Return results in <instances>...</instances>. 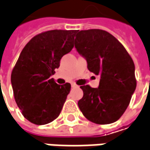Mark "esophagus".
I'll return each instance as SVG.
<instances>
[{
  "instance_id": "1",
  "label": "esophagus",
  "mask_w": 150,
  "mask_h": 150,
  "mask_svg": "<svg viewBox=\"0 0 150 150\" xmlns=\"http://www.w3.org/2000/svg\"><path fill=\"white\" fill-rule=\"evenodd\" d=\"M71 88H76V87H78V85H77V84H75L74 83H71Z\"/></svg>"
}]
</instances>
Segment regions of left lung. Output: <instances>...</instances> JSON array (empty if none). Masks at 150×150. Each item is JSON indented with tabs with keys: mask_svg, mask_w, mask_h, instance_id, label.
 Masks as SVG:
<instances>
[{
	"mask_svg": "<svg viewBox=\"0 0 150 150\" xmlns=\"http://www.w3.org/2000/svg\"><path fill=\"white\" fill-rule=\"evenodd\" d=\"M75 48L86 59L88 69L100 75L98 88L83 85L79 107L96 124L116 122L127 110L136 89L133 61L116 38L101 29L77 31Z\"/></svg>",
	"mask_w": 150,
	"mask_h": 150,
	"instance_id": "1",
	"label": "left lung"
}]
</instances>
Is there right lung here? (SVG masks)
Segmentation results:
<instances>
[{
  "instance_id": "right-lung-1",
  "label": "right lung",
  "mask_w": 150,
  "mask_h": 150,
  "mask_svg": "<svg viewBox=\"0 0 150 150\" xmlns=\"http://www.w3.org/2000/svg\"><path fill=\"white\" fill-rule=\"evenodd\" d=\"M76 30H50L34 36L23 49L11 71L15 101L30 122L45 125L60 115L71 89L50 79L62 57L73 48Z\"/></svg>"
}]
</instances>
